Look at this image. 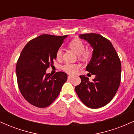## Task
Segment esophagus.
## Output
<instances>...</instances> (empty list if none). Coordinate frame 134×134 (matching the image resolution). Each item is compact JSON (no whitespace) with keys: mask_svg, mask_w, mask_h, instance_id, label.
<instances>
[{"mask_svg":"<svg viewBox=\"0 0 134 134\" xmlns=\"http://www.w3.org/2000/svg\"><path fill=\"white\" fill-rule=\"evenodd\" d=\"M72 77H73V76H72V75H69V76H68L69 79H71Z\"/></svg>","mask_w":134,"mask_h":134,"instance_id":"34e87169","label":"esophagus"}]
</instances>
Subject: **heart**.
Instances as JSON below:
<instances>
[{"mask_svg":"<svg viewBox=\"0 0 134 134\" xmlns=\"http://www.w3.org/2000/svg\"><path fill=\"white\" fill-rule=\"evenodd\" d=\"M69 47L74 50L77 55H80L83 59H87L91 55V50H86L85 45L81 40H72L69 44ZM62 50L61 48H58L56 52V57L57 59H60L62 57ZM62 69L64 71L69 74H75L77 72L79 67L76 64H69L67 63L65 65L62 67Z\"/></svg>","mask_w":134,"mask_h":134,"instance_id":"heart-1","label":"heart"}]
</instances>
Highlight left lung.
Instances as JSON below:
<instances>
[{
    "label": "left lung",
    "mask_w": 134,
    "mask_h": 134,
    "mask_svg": "<svg viewBox=\"0 0 134 134\" xmlns=\"http://www.w3.org/2000/svg\"><path fill=\"white\" fill-rule=\"evenodd\" d=\"M93 47L92 58L86 70L95 78L92 82L85 76H80L81 82L75 87L81 101L91 108L105 106L117 92L121 80V62L111 43L99 34L79 35Z\"/></svg>",
    "instance_id": "1"
}]
</instances>
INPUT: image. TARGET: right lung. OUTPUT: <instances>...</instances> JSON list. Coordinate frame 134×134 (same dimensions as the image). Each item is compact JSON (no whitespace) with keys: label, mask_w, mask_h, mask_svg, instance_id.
<instances>
[{"label":"right lung","mask_w":134,"mask_h":134,"mask_svg":"<svg viewBox=\"0 0 134 134\" xmlns=\"http://www.w3.org/2000/svg\"><path fill=\"white\" fill-rule=\"evenodd\" d=\"M67 36L41 35L29 41L21 52L16 68L18 87L24 99L35 107L50 105L67 81L64 72L46 73Z\"/></svg>","instance_id":"obj_1"}]
</instances>
